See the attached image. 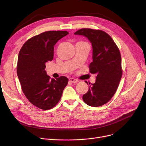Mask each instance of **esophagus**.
Returning a JSON list of instances; mask_svg holds the SVG:
<instances>
[{
    "mask_svg": "<svg viewBox=\"0 0 146 146\" xmlns=\"http://www.w3.org/2000/svg\"><path fill=\"white\" fill-rule=\"evenodd\" d=\"M69 82H70L71 83H78L79 82V80L74 78H70L69 79Z\"/></svg>",
    "mask_w": 146,
    "mask_h": 146,
    "instance_id": "obj_1",
    "label": "esophagus"
}]
</instances>
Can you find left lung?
I'll return each mask as SVG.
<instances>
[{"instance_id":"8db88e82","label":"left lung","mask_w":146,"mask_h":146,"mask_svg":"<svg viewBox=\"0 0 146 146\" xmlns=\"http://www.w3.org/2000/svg\"><path fill=\"white\" fill-rule=\"evenodd\" d=\"M74 35L86 37L92 44L93 61L89 69L91 73L96 74L95 83H89L90 86L83 95V100L90 106H102L115 94L121 79L119 50L112 38L103 31L83 28Z\"/></svg>"}]
</instances>
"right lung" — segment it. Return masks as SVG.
Instances as JSON below:
<instances>
[{"label":"right lung","mask_w":146,"mask_h":146,"mask_svg":"<svg viewBox=\"0 0 146 146\" xmlns=\"http://www.w3.org/2000/svg\"><path fill=\"white\" fill-rule=\"evenodd\" d=\"M67 31H46L30 38L18 55L17 74L22 90L28 101L43 110H48L59 102L68 83L65 76L50 79L45 70V64L54 57V46Z\"/></svg>","instance_id":"obj_1"}]
</instances>
